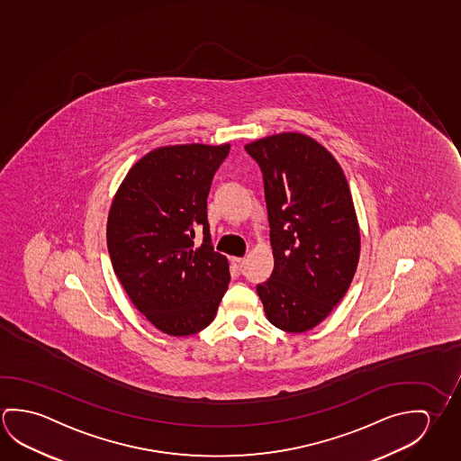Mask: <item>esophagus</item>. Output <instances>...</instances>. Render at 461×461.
<instances>
[{"instance_id":"obj_1","label":"esophagus","mask_w":461,"mask_h":461,"mask_svg":"<svg viewBox=\"0 0 461 461\" xmlns=\"http://www.w3.org/2000/svg\"><path fill=\"white\" fill-rule=\"evenodd\" d=\"M246 264V258H241V257H231V265H233L234 270H242V267Z\"/></svg>"}]
</instances>
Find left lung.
Wrapping results in <instances>:
<instances>
[{
  "instance_id": "8db88e82",
  "label": "left lung",
  "mask_w": 461,
  "mask_h": 461,
  "mask_svg": "<svg viewBox=\"0 0 461 461\" xmlns=\"http://www.w3.org/2000/svg\"><path fill=\"white\" fill-rule=\"evenodd\" d=\"M244 149L264 174L272 276L257 285L273 326L303 332L340 303L360 258V227L348 178L325 146L286 131Z\"/></svg>"
}]
</instances>
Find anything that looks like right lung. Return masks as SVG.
<instances>
[{"instance_id":"right-lung-1","label":"right lung","mask_w":461,"mask_h":461,"mask_svg":"<svg viewBox=\"0 0 461 461\" xmlns=\"http://www.w3.org/2000/svg\"><path fill=\"white\" fill-rule=\"evenodd\" d=\"M230 144H175L131 167L107 215L113 272L158 331L191 336L211 325L230 283V264L212 248L207 196ZM197 230L203 244L194 248Z\"/></svg>"}]
</instances>
